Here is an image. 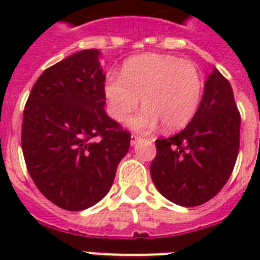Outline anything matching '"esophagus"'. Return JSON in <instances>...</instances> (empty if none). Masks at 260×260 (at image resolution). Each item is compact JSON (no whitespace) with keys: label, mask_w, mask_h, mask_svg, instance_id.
Listing matches in <instances>:
<instances>
[{"label":"esophagus","mask_w":260,"mask_h":260,"mask_svg":"<svg viewBox=\"0 0 260 260\" xmlns=\"http://www.w3.org/2000/svg\"><path fill=\"white\" fill-rule=\"evenodd\" d=\"M139 141H141V136L139 135H135V134H134V135L131 136V145H132V146L136 145V142H139Z\"/></svg>","instance_id":"obj_1"}]
</instances>
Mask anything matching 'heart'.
Masks as SVG:
<instances>
[{
	"label": "heart",
	"instance_id": "1",
	"mask_svg": "<svg viewBox=\"0 0 260 260\" xmlns=\"http://www.w3.org/2000/svg\"><path fill=\"white\" fill-rule=\"evenodd\" d=\"M203 79L189 61L161 54H143L122 65L121 76L110 75L104 85L108 110L125 121L142 104L145 110L131 119L136 131H152L160 121L167 131L189 124L201 104Z\"/></svg>",
	"mask_w": 260,
	"mask_h": 260
}]
</instances>
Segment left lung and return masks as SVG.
Instances as JSON below:
<instances>
[{
  "mask_svg": "<svg viewBox=\"0 0 260 260\" xmlns=\"http://www.w3.org/2000/svg\"><path fill=\"white\" fill-rule=\"evenodd\" d=\"M241 117L230 82L207 76L198 111L180 134L156 141L150 175L158 192L180 206L210 201L229 181L240 149Z\"/></svg>",
  "mask_w": 260,
  "mask_h": 260,
  "instance_id": "left-lung-1",
  "label": "left lung"
}]
</instances>
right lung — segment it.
<instances>
[{"label": "right lung", "instance_id": "1", "mask_svg": "<svg viewBox=\"0 0 260 260\" xmlns=\"http://www.w3.org/2000/svg\"><path fill=\"white\" fill-rule=\"evenodd\" d=\"M96 48L82 50L43 72L26 102L22 150L39 191L61 209L96 205L113 185L131 134L106 113Z\"/></svg>", "mask_w": 260, "mask_h": 260}]
</instances>
